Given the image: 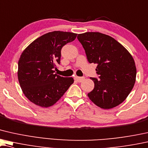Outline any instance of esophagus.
<instances>
[{
	"label": "esophagus",
	"mask_w": 148,
	"mask_h": 148,
	"mask_svg": "<svg viewBox=\"0 0 148 148\" xmlns=\"http://www.w3.org/2000/svg\"><path fill=\"white\" fill-rule=\"evenodd\" d=\"M74 79H75V80L77 81V82H79V83L81 82V81H82L83 80H84V79H85L84 77H77V76L75 77Z\"/></svg>",
	"instance_id": "1"
}]
</instances>
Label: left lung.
<instances>
[{"label": "left lung", "mask_w": 148, "mask_h": 148, "mask_svg": "<svg viewBox=\"0 0 148 148\" xmlns=\"http://www.w3.org/2000/svg\"><path fill=\"white\" fill-rule=\"evenodd\" d=\"M90 63L97 64L99 79H90L94 88L87 94L89 99L104 110L121 104L129 95L136 79V67L130 53L110 36L99 32L79 34Z\"/></svg>", "instance_id": "8db88e82"}]
</instances>
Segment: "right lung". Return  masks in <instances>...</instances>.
Listing matches in <instances>:
<instances>
[{
	"mask_svg": "<svg viewBox=\"0 0 148 148\" xmlns=\"http://www.w3.org/2000/svg\"><path fill=\"white\" fill-rule=\"evenodd\" d=\"M77 34L53 31L40 36L23 51L18 63V79L30 101L42 108L56 103L74 82L73 77L55 73L60 64L61 51Z\"/></svg>",
	"mask_w": 148,
	"mask_h": 148,
	"instance_id": "obj_1",
	"label": "right lung"
}]
</instances>
